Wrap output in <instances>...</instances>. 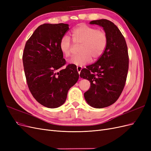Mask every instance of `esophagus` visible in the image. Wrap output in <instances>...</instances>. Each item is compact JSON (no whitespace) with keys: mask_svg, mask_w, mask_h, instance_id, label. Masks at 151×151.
Masks as SVG:
<instances>
[{"mask_svg":"<svg viewBox=\"0 0 151 151\" xmlns=\"http://www.w3.org/2000/svg\"><path fill=\"white\" fill-rule=\"evenodd\" d=\"M82 68H83V67H81V66H79V67H77V72H79V74H80V72L82 70Z\"/></svg>","mask_w":151,"mask_h":151,"instance_id":"1","label":"esophagus"}]
</instances>
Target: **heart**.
I'll return each mask as SVG.
<instances>
[{"label":"heart","instance_id":"obj_1","mask_svg":"<svg viewBox=\"0 0 151 151\" xmlns=\"http://www.w3.org/2000/svg\"><path fill=\"white\" fill-rule=\"evenodd\" d=\"M72 37L74 43L80 44L79 53L70 60L76 65H86L92 58L93 60H98L102 56L108 43L106 32L87 24H81L73 29ZM59 47L63 56L68 58L71 55L72 43L68 36H63L61 38Z\"/></svg>","mask_w":151,"mask_h":151}]
</instances>
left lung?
Instances as JSON below:
<instances>
[{
    "label": "left lung",
    "instance_id": "1",
    "mask_svg": "<svg viewBox=\"0 0 151 151\" xmlns=\"http://www.w3.org/2000/svg\"><path fill=\"white\" fill-rule=\"evenodd\" d=\"M90 24L103 27L108 43L102 56L83 68L80 77L91 83L84 94L87 103L93 108H103L116 102L122 93L129 70V53L124 36L113 22L99 19Z\"/></svg>",
    "mask_w": 151,
    "mask_h": 151
}]
</instances>
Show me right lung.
<instances>
[{
  "label": "right lung",
  "instance_id": "add662e5",
  "mask_svg": "<svg viewBox=\"0 0 151 151\" xmlns=\"http://www.w3.org/2000/svg\"><path fill=\"white\" fill-rule=\"evenodd\" d=\"M68 24H43L27 41L22 54L27 84L34 98L43 106L55 108L65 103L68 91L79 79L74 64L63 58L59 43ZM58 69L59 72H56Z\"/></svg>",
  "mask_w": 151,
  "mask_h": 151
}]
</instances>
